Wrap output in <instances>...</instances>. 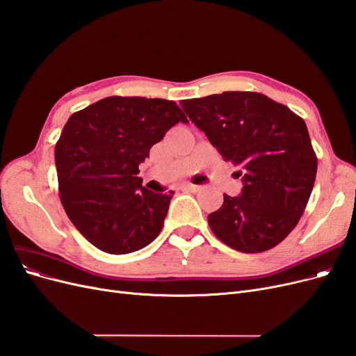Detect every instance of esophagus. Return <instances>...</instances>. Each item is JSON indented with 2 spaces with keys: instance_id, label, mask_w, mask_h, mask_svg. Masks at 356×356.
<instances>
[{
  "instance_id": "obj_1",
  "label": "esophagus",
  "mask_w": 356,
  "mask_h": 356,
  "mask_svg": "<svg viewBox=\"0 0 356 356\" xmlns=\"http://www.w3.org/2000/svg\"><path fill=\"white\" fill-rule=\"evenodd\" d=\"M182 190H187V191L196 193V191L202 190V187H200V186H195V184H184V186H182Z\"/></svg>"
}]
</instances>
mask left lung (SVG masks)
Instances as JSON below:
<instances>
[{"label":"left lung","instance_id":"1","mask_svg":"<svg viewBox=\"0 0 356 356\" xmlns=\"http://www.w3.org/2000/svg\"><path fill=\"white\" fill-rule=\"evenodd\" d=\"M225 161L242 170L241 196L208 215L212 233L245 254L272 250L294 230L315 184L318 157L303 118L258 92L182 101Z\"/></svg>","mask_w":356,"mask_h":356}]
</instances>
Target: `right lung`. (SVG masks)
I'll use <instances>...</instances> for the list:
<instances>
[{
    "mask_svg": "<svg viewBox=\"0 0 356 356\" xmlns=\"http://www.w3.org/2000/svg\"><path fill=\"white\" fill-rule=\"evenodd\" d=\"M177 102L110 96L74 113L55 147L59 199L86 239L108 254L152 243L163 227L174 191L141 186L139 163L177 123Z\"/></svg>",
    "mask_w": 356,
    "mask_h": 356,
    "instance_id": "obj_1",
    "label": "right lung"
}]
</instances>
